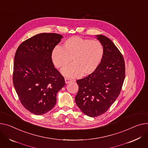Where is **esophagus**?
I'll return each mask as SVG.
<instances>
[{
	"label": "esophagus",
	"mask_w": 148,
	"mask_h": 148,
	"mask_svg": "<svg viewBox=\"0 0 148 148\" xmlns=\"http://www.w3.org/2000/svg\"><path fill=\"white\" fill-rule=\"evenodd\" d=\"M65 82L66 84H68L70 82H72V80L71 79H70V78H65Z\"/></svg>",
	"instance_id": "34e87169"
}]
</instances>
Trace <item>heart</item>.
Listing matches in <instances>:
<instances>
[{
    "mask_svg": "<svg viewBox=\"0 0 148 148\" xmlns=\"http://www.w3.org/2000/svg\"><path fill=\"white\" fill-rule=\"evenodd\" d=\"M103 56L104 48L100 41L77 36L68 38L62 48L57 46L51 53L52 62L59 69L65 68L72 60L73 64L62 71L63 75L71 78L95 73Z\"/></svg>",
    "mask_w": 148,
    "mask_h": 148,
    "instance_id": "heart-1",
    "label": "heart"
}]
</instances>
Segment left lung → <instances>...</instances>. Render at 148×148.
Wrapping results in <instances>:
<instances>
[{
  "instance_id": "8db88e82",
  "label": "left lung",
  "mask_w": 148,
  "mask_h": 148,
  "mask_svg": "<svg viewBox=\"0 0 148 148\" xmlns=\"http://www.w3.org/2000/svg\"><path fill=\"white\" fill-rule=\"evenodd\" d=\"M104 48V56L97 70L77 80L78 91L75 97L79 109L90 117L104 113L116 101L125 77L123 56L111 40L96 35Z\"/></svg>"
}]
</instances>
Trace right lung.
I'll return each mask as SVG.
<instances>
[{"label": "right lung", "instance_id": "add662e5", "mask_svg": "<svg viewBox=\"0 0 148 148\" xmlns=\"http://www.w3.org/2000/svg\"><path fill=\"white\" fill-rule=\"evenodd\" d=\"M62 37L55 33L37 34L21 44L16 51L13 86L22 106L34 114L50 111L56 104L57 92L65 85L51 59L53 49Z\"/></svg>", "mask_w": 148, "mask_h": 148}]
</instances>
